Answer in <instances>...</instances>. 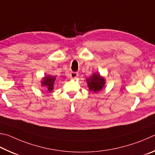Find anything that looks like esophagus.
Returning a JSON list of instances; mask_svg holds the SVG:
<instances>
[{
	"instance_id": "1",
	"label": "esophagus",
	"mask_w": 155,
	"mask_h": 155,
	"mask_svg": "<svg viewBox=\"0 0 155 155\" xmlns=\"http://www.w3.org/2000/svg\"><path fill=\"white\" fill-rule=\"evenodd\" d=\"M79 75V73L78 72H71L70 73V78H71L72 79H75Z\"/></svg>"
}]
</instances>
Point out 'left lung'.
<instances>
[{"label": "left lung", "instance_id": "8db88e82", "mask_svg": "<svg viewBox=\"0 0 155 155\" xmlns=\"http://www.w3.org/2000/svg\"><path fill=\"white\" fill-rule=\"evenodd\" d=\"M89 90L94 93L101 91L105 84V80L100 73H94L90 78L86 79Z\"/></svg>", "mask_w": 155, "mask_h": 155}]
</instances>
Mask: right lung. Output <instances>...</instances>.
<instances>
[{
	"label": "right lung",
	"instance_id": "1",
	"mask_svg": "<svg viewBox=\"0 0 155 155\" xmlns=\"http://www.w3.org/2000/svg\"><path fill=\"white\" fill-rule=\"evenodd\" d=\"M55 80L56 78L54 76L45 75L42 78L41 83L42 86H45L47 88L48 93H51L54 90V84Z\"/></svg>",
	"mask_w": 155,
	"mask_h": 155
}]
</instances>
